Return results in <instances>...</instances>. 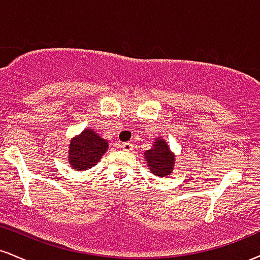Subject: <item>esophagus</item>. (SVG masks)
<instances>
[{"instance_id":"34e87169","label":"esophagus","mask_w":260,"mask_h":260,"mask_svg":"<svg viewBox=\"0 0 260 260\" xmlns=\"http://www.w3.org/2000/svg\"><path fill=\"white\" fill-rule=\"evenodd\" d=\"M122 150L132 151L133 150V144H132V143H123V144H122Z\"/></svg>"}]
</instances>
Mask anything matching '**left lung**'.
I'll return each mask as SVG.
<instances>
[{
    "mask_svg": "<svg viewBox=\"0 0 260 260\" xmlns=\"http://www.w3.org/2000/svg\"><path fill=\"white\" fill-rule=\"evenodd\" d=\"M151 149L144 153V159L151 174L159 177H166L172 174L175 168V154L170 149L165 139L157 137L154 139Z\"/></svg>",
    "mask_w": 260,
    "mask_h": 260,
    "instance_id": "1",
    "label": "left lung"
}]
</instances>
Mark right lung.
<instances>
[{"label":"right lung","instance_id":"right-lung-1","mask_svg":"<svg viewBox=\"0 0 260 260\" xmlns=\"http://www.w3.org/2000/svg\"><path fill=\"white\" fill-rule=\"evenodd\" d=\"M109 149L106 139L95 132L92 128H86L78 136L73 137L68 149V162L76 171H85L94 168L101 156Z\"/></svg>","mask_w":260,"mask_h":260}]
</instances>
